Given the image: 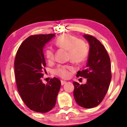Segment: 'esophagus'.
<instances>
[{
	"label": "esophagus",
	"mask_w": 127,
	"mask_h": 127,
	"mask_svg": "<svg viewBox=\"0 0 127 127\" xmlns=\"http://www.w3.org/2000/svg\"><path fill=\"white\" fill-rule=\"evenodd\" d=\"M66 82V81H63V80H62L61 81V85H64L65 84V83Z\"/></svg>",
	"instance_id": "34e87169"
}]
</instances>
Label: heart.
Returning <instances> with one entry per match:
<instances>
[{
  "label": "heart",
  "mask_w": 127,
  "mask_h": 127,
  "mask_svg": "<svg viewBox=\"0 0 127 127\" xmlns=\"http://www.w3.org/2000/svg\"><path fill=\"white\" fill-rule=\"evenodd\" d=\"M55 45L59 48L68 51V59L75 63H82L86 60L89 49L84 41L78 39L76 36L64 33L60 35L55 40ZM45 56L49 62L54 59V50L51 47L45 49ZM74 69L69 65H59L54 69V73L63 78H68L70 71Z\"/></svg>",
  "instance_id": "b5f03b06"
}]
</instances>
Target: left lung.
<instances>
[{
  "mask_svg": "<svg viewBox=\"0 0 127 127\" xmlns=\"http://www.w3.org/2000/svg\"><path fill=\"white\" fill-rule=\"evenodd\" d=\"M90 45L86 67L77 77L86 78L85 84L73 82V96L77 104L90 109L99 105L109 89L111 79L110 59L104 45L94 36L83 35Z\"/></svg>",
  "mask_w": 127,
  "mask_h": 127,
  "instance_id": "obj_1",
  "label": "left lung"
}]
</instances>
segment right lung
Instances as JSON below:
<instances>
[{"label": "right lung", "mask_w": 127, "mask_h": 127, "mask_svg": "<svg viewBox=\"0 0 127 127\" xmlns=\"http://www.w3.org/2000/svg\"><path fill=\"white\" fill-rule=\"evenodd\" d=\"M54 34L29 36L21 45L14 61V73L17 90L26 106L36 112L45 113L55 106L61 82L51 78L42 83L46 70L43 48Z\"/></svg>", "instance_id": "right-lung-1"}]
</instances>
